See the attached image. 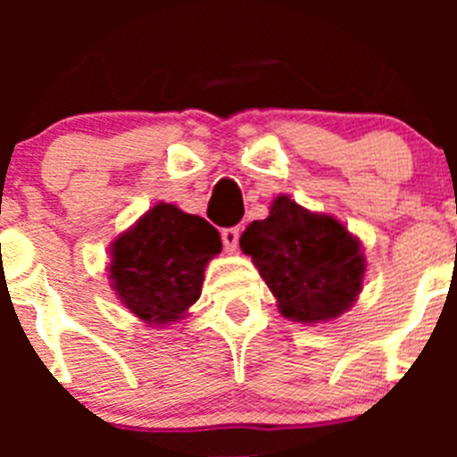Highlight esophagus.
<instances>
[{
    "label": "esophagus",
    "instance_id": "1",
    "mask_svg": "<svg viewBox=\"0 0 457 457\" xmlns=\"http://www.w3.org/2000/svg\"><path fill=\"white\" fill-rule=\"evenodd\" d=\"M238 237H241V229H238V228H225L223 232H220V238H223L225 250H229V252L237 250Z\"/></svg>",
    "mask_w": 457,
    "mask_h": 457
}]
</instances>
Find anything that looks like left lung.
<instances>
[{"mask_svg": "<svg viewBox=\"0 0 457 457\" xmlns=\"http://www.w3.org/2000/svg\"><path fill=\"white\" fill-rule=\"evenodd\" d=\"M241 250L252 256L289 320H331L362 289L361 241L334 216L307 212L285 195L271 203L267 219L247 225Z\"/></svg>", "mask_w": 457, "mask_h": 457, "instance_id": "1", "label": "left lung"}]
</instances>
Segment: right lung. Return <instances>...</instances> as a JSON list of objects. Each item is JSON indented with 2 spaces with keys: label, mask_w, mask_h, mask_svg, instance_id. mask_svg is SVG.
Wrapping results in <instances>:
<instances>
[{
  "label": "right lung",
  "mask_w": 457,
  "mask_h": 457,
  "mask_svg": "<svg viewBox=\"0 0 457 457\" xmlns=\"http://www.w3.org/2000/svg\"><path fill=\"white\" fill-rule=\"evenodd\" d=\"M220 247L214 225L159 203L110 247L112 289L132 314L163 327L196 303L207 261Z\"/></svg>",
  "instance_id": "obj_1"
}]
</instances>
